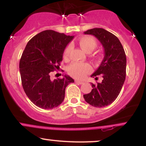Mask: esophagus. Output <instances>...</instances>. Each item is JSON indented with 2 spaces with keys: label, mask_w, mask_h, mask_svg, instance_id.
<instances>
[{
  "label": "esophagus",
  "mask_w": 146,
  "mask_h": 146,
  "mask_svg": "<svg viewBox=\"0 0 146 146\" xmlns=\"http://www.w3.org/2000/svg\"><path fill=\"white\" fill-rule=\"evenodd\" d=\"M75 82L78 84H82L84 83L83 81H80V80H75Z\"/></svg>",
  "instance_id": "1"
}]
</instances>
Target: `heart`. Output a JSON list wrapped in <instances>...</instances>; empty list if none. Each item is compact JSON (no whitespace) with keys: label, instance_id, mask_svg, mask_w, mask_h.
Returning a JSON list of instances; mask_svg holds the SVG:
<instances>
[{"label":"heart","instance_id":"1","mask_svg":"<svg viewBox=\"0 0 146 146\" xmlns=\"http://www.w3.org/2000/svg\"><path fill=\"white\" fill-rule=\"evenodd\" d=\"M78 44L86 53H89L97 47V42L94 38L91 36H82L79 39ZM71 46L68 45L64 51L63 57L64 59H68ZM92 70L91 66L88 63H73L68 66V73L71 76L76 79H82L89 73Z\"/></svg>","mask_w":146,"mask_h":146}]
</instances>
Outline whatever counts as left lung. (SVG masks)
<instances>
[{"label":"left lung","mask_w":146,"mask_h":146,"mask_svg":"<svg viewBox=\"0 0 146 146\" xmlns=\"http://www.w3.org/2000/svg\"><path fill=\"white\" fill-rule=\"evenodd\" d=\"M85 34L94 36L101 42L104 49V58L101 64L91 77L102 81L93 84L90 93L84 95L87 103L97 108L110 105L116 100L125 79L126 56L121 43L115 35L102 28L87 30Z\"/></svg>","instance_id":"8db88e82"}]
</instances>
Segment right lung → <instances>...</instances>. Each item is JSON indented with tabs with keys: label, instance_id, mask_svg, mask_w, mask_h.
Returning <instances> with one entry per match:
<instances>
[{
	"label": "right lung",
	"instance_id": "obj_1",
	"mask_svg": "<svg viewBox=\"0 0 146 146\" xmlns=\"http://www.w3.org/2000/svg\"><path fill=\"white\" fill-rule=\"evenodd\" d=\"M73 36L53 30L38 33L28 42L21 60L20 73L27 96L36 106L52 109L64 101L65 89L74 80L67 75L50 79V73L60 68L63 53Z\"/></svg>",
	"mask_w": 146,
	"mask_h": 146
}]
</instances>
